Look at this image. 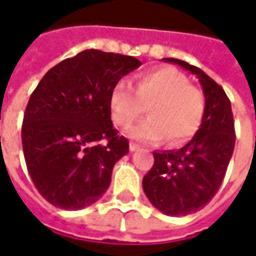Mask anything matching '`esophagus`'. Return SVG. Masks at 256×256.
<instances>
[{
	"label": "esophagus",
	"mask_w": 256,
	"mask_h": 256,
	"mask_svg": "<svg viewBox=\"0 0 256 256\" xmlns=\"http://www.w3.org/2000/svg\"><path fill=\"white\" fill-rule=\"evenodd\" d=\"M128 150H130V152H134V150H138V145L133 144V142H130V145H128Z\"/></svg>",
	"instance_id": "obj_1"
}]
</instances>
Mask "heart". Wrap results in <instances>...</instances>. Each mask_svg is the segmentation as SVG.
Instances as JSON below:
<instances>
[{
  "instance_id": "1",
  "label": "heart",
  "mask_w": 256,
  "mask_h": 256,
  "mask_svg": "<svg viewBox=\"0 0 256 256\" xmlns=\"http://www.w3.org/2000/svg\"><path fill=\"white\" fill-rule=\"evenodd\" d=\"M202 90L189 84L188 78L172 67L152 68L136 78V90L120 80L110 94L114 123L128 128L144 112L148 118L128 128V136L142 144L185 142L198 132L204 114Z\"/></svg>"
}]
</instances>
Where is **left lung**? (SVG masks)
<instances>
[{
	"label": "left lung",
	"mask_w": 256,
	"mask_h": 256,
	"mask_svg": "<svg viewBox=\"0 0 256 256\" xmlns=\"http://www.w3.org/2000/svg\"><path fill=\"white\" fill-rule=\"evenodd\" d=\"M194 74L203 88L202 124L188 144L177 150L154 152L155 163L142 180L150 202L172 216L204 207L224 181L236 142L230 101L225 90L203 70L178 58H164Z\"/></svg>",
	"instance_id": "left-lung-1"
}]
</instances>
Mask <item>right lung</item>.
<instances>
[{"instance_id": "1", "label": "right lung", "mask_w": 256, "mask_h": 256, "mask_svg": "<svg viewBox=\"0 0 256 256\" xmlns=\"http://www.w3.org/2000/svg\"><path fill=\"white\" fill-rule=\"evenodd\" d=\"M140 66L133 56L88 49L50 68L30 96L22 126L26 164L54 207L84 208L108 189L115 163L128 152L112 124L110 94Z\"/></svg>"}]
</instances>
